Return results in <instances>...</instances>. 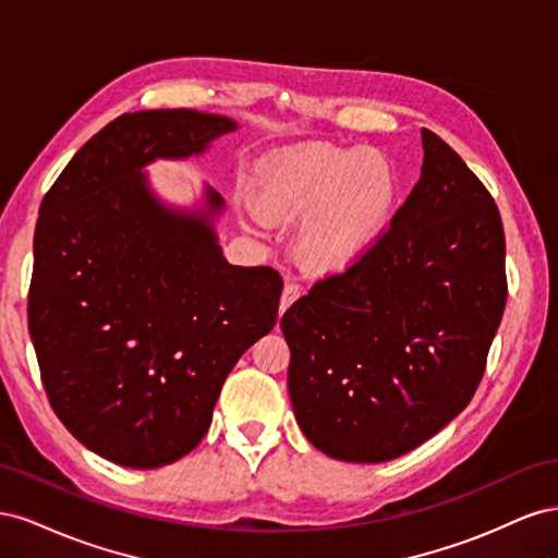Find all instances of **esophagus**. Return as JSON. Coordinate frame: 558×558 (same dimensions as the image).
<instances>
[{"label": "esophagus", "instance_id": "1", "mask_svg": "<svg viewBox=\"0 0 558 558\" xmlns=\"http://www.w3.org/2000/svg\"><path fill=\"white\" fill-rule=\"evenodd\" d=\"M300 298V286L298 283H293V281H289L283 286V291H281V302H279V314H283L286 310H289L293 302Z\"/></svg>", "mask_w": 558, "mask_h": 558}]
</instances>
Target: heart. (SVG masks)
I'll return each mask as SVG.
<instances>
[{"mask_svg": "<svg viewBox=\"0 0 558 558\" xmlns=\"http://www.w3.org/2000/svg\"><path fill=\"white\" fill-rule=\"evenodd\" d=\"M396 199V167L377 150L310 142L275 150L253 172V211L269 226L302 223L295 258L316 277L356 265L381 240Z\"/></svg>", "mask_w": 558, "mask_h": 558, "instance_id": "heart-1", "label": "heart"}]
</instances>
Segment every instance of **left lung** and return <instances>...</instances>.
Listing matches in <instances>:
<instances>
[{
    "label": "left lung",
    "mask_w": 558,
    "mask_h": 558,
    "mask_svg": "<svg viewBox=\"0 0 558 558\" xmlns=\"http://www.w3.org/2000/svg\"><path fill=\"white\" fill-rule=\"evenodd\" d=\"M381 240L281 316L298 426L330 459L381 463L475 396L508 279L494 197L435 132Z\"/></svg>",
    "instance_id": "8db88e82"
}]
</instances>
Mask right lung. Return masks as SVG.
<instances>
[{
    "label": "right lung",
    "instance_id": "1",
    "mask_svg": "<svg viewBox=\"0 0 558 558\" xmlns=\"http://www.w3.org/2000/svg\"><path fill=\"white\" fill-rule=\"evenodd\" d=\"M238 130L193 109L123 113L46 193L27 324L50 408L76 440L125 468L179 461L205 437L242 353L275 328L281 277L223 258L205 189L162 202L144 172Z\"/></svg>",
    "mask_w": 558,
    "mask_h": 558
}]
</instances>
